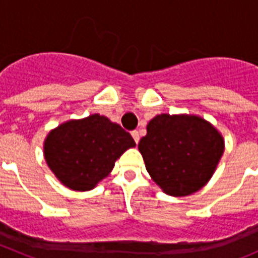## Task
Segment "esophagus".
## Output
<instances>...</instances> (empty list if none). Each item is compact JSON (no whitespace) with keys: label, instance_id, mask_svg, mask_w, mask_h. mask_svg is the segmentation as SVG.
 I'll return each mask as SVG.
<instances>
[{"label":"esophagus","instance_id":"obj_1","mask_svg":"<svg viewBox=\"0 0 258 258\" xmlns=\"http://www.w3.org/2000/svg\"><path fill=\"white\" fill-rule=\"evenodd\" d=\"M132 137H133L134 142H136V143L140 142V132L133 131V132H132Z\"/></svg>","mask_w":258,"mask_h":258}]
</instances>
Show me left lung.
<instances>
[{
    "instance_id": "left-lung-1",
    "label": "left lung",
    "mask_w": 258,
    "mask_h": 258,
    "mask_svg": "<svg viewBox=\"0 0 258 258\" xmlns=\"http://www.w3.org/2000/svg\"><path fill=\"white\" fill-rule=\"evenodd\" d=\"M138 150L152 181L170 197H187L212 178L225 151V140L198 115H156Z\"/></svg>"
}]
</instances>
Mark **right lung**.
<instances>
[{
  "instance_id": "obj_1",
  "label": "right lung",
  "mask_w": 258,
  "mask_h": 258,
  "mask_svg": "<svg viewBox=\"0 0 258 258\" xmlns=\"http://www.w3.org/2000/svg\"><path fill=\"white\" fill-rule=\"evenodd\" d=\"M133 147L136 142L120 125L93 113L51 129L44 141V157L63 186L89 191L112 172L118 157Z\"/></svg>"
}]
</instances>
